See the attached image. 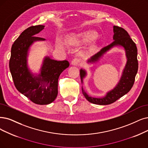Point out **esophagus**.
Here are the masks:
<instances>
[{"label": "esophagus", "instance_id": "esophagus-1", "mask_svg": "<svg viewBox=\"0 0 148 148\" xmlns=\"http://www.w3.org/2000/svg\"><path fill=\"white\" fill-rule=\"evenodd\" d=\"M80 62V59L78 57H75L74 58L72 62H71V64H72L73 66H78Z\"/></svg>", "mask_w": 148, "mask_h": 148}]
</instances>
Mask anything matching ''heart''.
<instances>
[{"instance_id":"b5f03b06","label":"heart","mask_w":148,"mask_h":148,"mask_svg":"<svg viewBox=\"0 0 148 148\" xmlns=\"http://www.w3.org/2000/svg\"><path fill=\"white\" fill-rule=\"evenodd\" d=\"M96 34L92 32H88L84 35V38L87 40H92L95 38Z\"/></svg>"}]
</instances>
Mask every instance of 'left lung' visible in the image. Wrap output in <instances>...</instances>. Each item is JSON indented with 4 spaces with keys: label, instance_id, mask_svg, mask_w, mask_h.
I'll list each match as a JSON object with an SVG mask.
<instances>
[{
    "label": "left lung",
    "instance_id": "left-lung-1",
    "mask_svg": "<svg viewBox=\"0 0 148 148\" xmlns=\"http://www.w3.org/2000/svg\"><path fill=\"white\" fill-rule=\"evenodd\" d=\"M114 41L110 44L106 46L96 55L91 58L90 61L95 62L98 60L104 53L115 45H121L125 48L127 59V64L119 83L114 90L108 92L104 98H96L89 97L82 88V92L84 97L93 104L98 105H108L114 103L116 100L125 95L131 89L137 75L138 63L137 60V48L135 43L130 37L128 33L125 29L119 26H114ZM86 75V72L80 70L81 81Z\"/></svg>",
    "mask_w": 148,
    "mask_h": 148
}]
</instances>
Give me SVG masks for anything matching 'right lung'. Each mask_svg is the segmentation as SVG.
<instances>
[{"mask_svg": "<svg viewBox=\"0 0 148 148\" xmlns=\"http://www.w3.org/2000/svg\"><path fill=\"white\" fill-rule=\"evenodd\" d=\"M44 27L33 25L25 29L11 47L9 62L10 70L17 90L33 103L40 105L50 104L56 99L58 78L69 66L67 61H58L47 57L39 77L33 78L29 73L27 66V51L33 41L45 40L35 36Z\"/></svg>", "mask_w": 148, "mask_h": 148, "instance_id": "obj_1", "label": "right lung"}]
</instances>
